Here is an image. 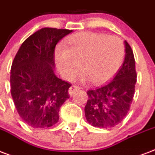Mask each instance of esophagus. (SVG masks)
I'll list each match as a JSON object with an SVG mask.
<instances>
[{
  "instance_id": "esophagus-1",
  "label": "esophagus",
  "mask_w": 155,
  "mask_h": 155,
  "mask_svg": "<svg viewBox=\"0 0 155 155\" xmlns=\"http://www.w3.org/2000/svg\"><path fill=\"white\" fill-rule=\"evenodd\" d=\"M79 89L80 88H79L78 86H75V85H72V86H70V88L69 89V95H73V94H74L78 90H79Z\"/></svg>"
}]
</instances>
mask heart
I'll return each instance as SVG.
<instances>
[{"mask_svg": "<svg viewBox=\"0 0 155 155\" xmlns=\"http://www.w3.org/2000/svg\"><path fill=\"white\" fill-rule=\"evenodd\" d=\"M124 47L113 35L83 32L69 37L67 48L59 45L55 50V62L61 76L70 79L79 71L81 80L90 78L93 82L104 81L112 77L120 66Z\"/></svg>", "mask_w": 155, "mask_h": 155, "instance_id": "1", "label": "heart"}]
</instances>
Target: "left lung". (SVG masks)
<instances>
[{
  "label": "left lung",
  "mask_w": 155,
  "mask_h": 155,
  "mask_svg": "<svg viewBox=\"0 0 155 155\" xmlns=\"http://www.w3.org/2000/svg\"><path fill=\"white\" fill-rule=\"evenodd\" d=\"M125 56L122 66L107 83L89 90L85 107L86 120L94 127L110 129L123 120L134 99L137 73L131 47L124 42Z\"/></svg>",
  "instance_id": "left-lung-1"
}]
</instances>
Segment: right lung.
<instances>
[{
    "label": "right lung",
    "mask_w": 155,
    "mask_h": 155,
    "mask_svg": "<svg viewBox=\"0 0 155 155\" xmlns=\"http://www.w3.org/2000/svg\"><path fill=\"white\" fill-rule=\"evenodd\" d=\"M73 31L42 28L20 47L10 70L11 95L19 116L29 126L46 129L59 120L71 85L55 74L54 50Z\"/></svg>",
    "instance_id": "obj_1"
}]
</instances>
